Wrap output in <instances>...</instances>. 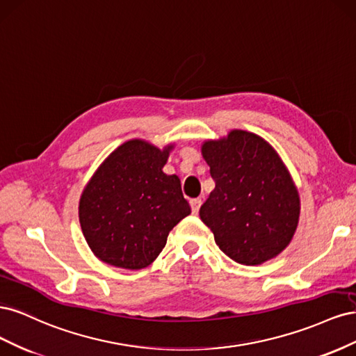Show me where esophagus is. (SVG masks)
Here are the masks:
<instances>
[{
  "label": "esophagus",
  "instance_id": "esophagus-1",
  "mask_svg": "<svg viewBox=\"0 0 356 356\" xmlns=\"http://www.w3.org/2000/svg\"><path fill=\"white\" fill-rule=\"evenodd\" d=\"M200 204H202V200H200V199H191V200H190V207H191L193 213H197V212H199Z\"/></svg>",
  "mask_w": 356,
  "mask_h": 356
}]
</instances>
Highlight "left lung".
Listing matches in <instances>:
<instances>
[{
    "label": "left lung",
    "instance_id": "8db88e82",
    "mask_svg": "<svg viewBox=\"0 0 356 356\" xmlns=\"http://www.w3.org/2000/svg\"><path fill=\"white\" fill-rule=\"evenodd\" d=\"M215 188L199 211L220 250L233 261L258 266L293 241L300 195L284 160L260 135L233 129L202 144Z\"/></svg>",
    "mask_w": 356,
    "mask_h": 356
}]
</instances>
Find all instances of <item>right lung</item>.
Masks as SVG:
<instances>
[{
	"label": "right lung",
	"instance_id": "add662e5",
	"mask_svg": "<svg viewBox=\"0 0 356 356\" xmlns=\"http://www.w3.org/2000/svg\"><path fill=\"white\" fill-rule=\"evenodd\" d=\"M175 144L159 148L129 139L106 157L86 184L79 220L90 251L101 261L139 270L163 250L169 232L190 215L181 181L163 166Z\"/></svg>",
	"mask_w": 356,
	"mask_h": 356
}]
</instances>
